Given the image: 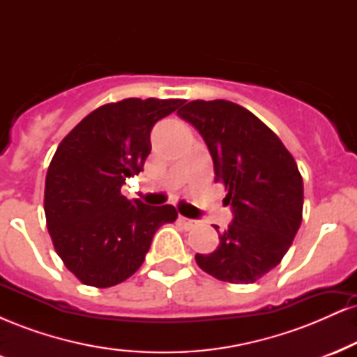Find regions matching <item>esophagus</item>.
Instances as JSON below:
<instances>
[{"mask_svg": "<svg viewBox=\"0 0 357 357\" xmlns=\"http://www.w3.org/2000/svg\"><path fill=\"white\" fill-rule=\"evenodd\" d=\"M179 223H181V225H184V227H186V228H192V227H195V225H196V221L195 220H190V218H184V216H181V215H179Z\"/></svg>", "mask_w": 357, "mask_h": 357, "instance_id": "34e87169", "label": "esophagus"}]
</instances>
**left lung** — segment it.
I'll return each mask as SVG.
<instances>
[{"label":"left lung","instance_id":"8db88e82","mask_svg":"<svg viewBox=\"0 0 357 357\" xmlns=\"http://www.w3.org/2000/svg\"><path fill=\"white\" fill-rule=\"evenodd\" d=\"M178 116L203 136L233 208L220 245L196 253V264L221 282L253 284L280 264L301 227L304 183L296 159L272 129L230 100L188 102Z\"/></svg>","mask_w":357,"mask_h":357}]
</instances>
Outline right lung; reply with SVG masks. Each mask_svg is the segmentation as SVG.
<instances>
[{
    "label": "right lung",
    "mask_w": 357,
    "mask_h": 357,
    "mask_svg": "<svg viewBox=\"0 0 357 357\" xmlns=\"http://www.w3.org/2000/svg\"><path fill=\"white\" fill-rule=\"evenodd\" d=\"M181 99H124L100 105L56 147L45 181V216L53 247L82 284L105 289L136 273L154 233L173 223L171 204L127 199L121 186L151 153V129Z\"/></svg>",
    "instance_id": "add662e5"
}]
</instances>
